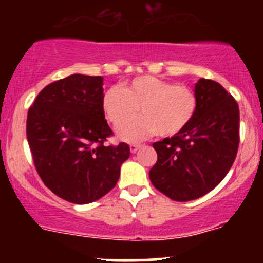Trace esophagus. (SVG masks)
Returning <instances> with one entry per match:
<instances>
[{
    "mask_svg": "<svg viewBox=\"0 0 263 263\" xmlns=\"http://www.w3.org/2000/svg\"><path fill=\"white\" fill-rule=\"evenodd\" d=\"M140 147H141L140 143H132L131 146H129V149H131L132 153H136L138 149H140Z\"/></svg>",
    "mask_w": 263,
    "mask_h": 263,
    "instance_id": "esophagus-1",
    "label": "esophagus"
}]
</instances>
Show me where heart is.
<instances>
[{
  "label": "heart",
  "instance_id": "heart-1",
  "mask_svg": "<svg viewBox=\"0 0 263 263\" xmlns=\"http://www.w3.org/2000/svg\"><path fill=\"white\" fill-rule=\"evenodd\" d=\"M106 119L120 127L140 108V118L117 131L120 140L140 142L158 134L172 137L184 131L198 110V98L192 89L161 78L142 75L125 81L121 89L112 86L101 100Z\"/></svg>",
  "mask_w": 263,
  "mask_h": 263
}]
</instances>
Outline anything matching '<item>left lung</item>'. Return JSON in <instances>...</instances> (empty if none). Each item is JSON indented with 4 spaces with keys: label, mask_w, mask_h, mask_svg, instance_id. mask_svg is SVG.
Returning <instances> with one entry per match:
<instances>
[{
    "label": "left lung",
    "mask_w": 263,
    "mask_h": 263,
    "mask_svg": "<svg viewBox=\"0 0 263 263\" xmlns=\"http://www.w3.org/2000/svg\"><path fill=\"white\" fill-rule=\"evenodd\" d=\"M198 110L184 131L155 142L157 163L149 171L156 189L172 200L208 194L224 179L237 155L240 112L236 100L216 81L195 84Z\"/></svg>",
    "instance_id": "left-lung-1"
}]
</instances>
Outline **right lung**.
Here are the masks:
<instances>
[{"label": "right lung", "mask_w": 263, "mask_h": 263, "mask_svg": "<svg viewBox=\"0 0 263 263\" xmlns=\"http://www.w3.org/2000/svg\"><path fill=\"white\" fill-rule=\"evenodd\" d=\"M102 77L73 74L38 93L27 116V140L39 177L55 195L89 204L120 178L129 146H105L112 129L101 107Z\"/></svg>", "instance_id": "right-lung-1"}]
</instances>
